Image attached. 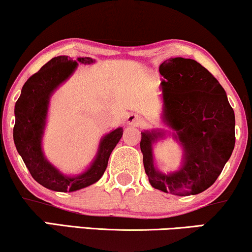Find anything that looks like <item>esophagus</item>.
<instances>
[{
    "mask_svg": "<svg viewBox=\"0 0 252 252\" xmlns=\"http://www.w3.org/2000/svg\"><path fill=\"white\" fill-rule=\"evenodd\" d=\"M126 121H128V123L130 124V126H139V124L142 123V117L139 115H137V114H130V115L128 116V119H126Z\"/></svg>",
    "mask_w": 252,
    "mask_h": 252,
    "instance_id": "34e87169",
    "label": "esophagus"
}]
</instances>
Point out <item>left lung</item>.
I'll use <instances>...</instances> for the list:
<instances>
[{
  "instance_id": "left-lung-1",
  "label": "left lung",
  "mask_w": 252,
  "mask_h": 252,
  "mask_svg": "<svg viewBox=\"0 0 252 252\" xmlns=\"http://www.w3.org/2000/svg\"><path fill=\"white\" fill-rule=\"evenodd\" d=\"M164 121L176 130L185 150L178 172L156 171L152 143L160 132H142L145 173L152 187L187 196L211 187L221 174L235 146V114L224 89L208 69L193 59L170 58L159 66Z\"/></svg>"
}]
</instances>
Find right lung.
Listing matches in <instances>:
<instances>
[{"label":"right lung","mask_w":252,"mask_h":252,"mask_svg":"<svg viewBox=\"0 0 252 252\" xmlns=\"http://www.w3.org/2000/svg\"><path fill=\"white\" fill-rule=\"evenodd\" d=\"M78 63H91L93 59L85 57L72 60L66 56L52 58L28 79L15 104L16 149L33 179L41 186L56 192H73L96 183L106 171L111 151L123 135V129L119 128L104 136L91 168L75 178L63 176L44 157L41 135L45 126L50 96L72 74Z\"/></svg>","instance_id":"1"}]
</instances>
